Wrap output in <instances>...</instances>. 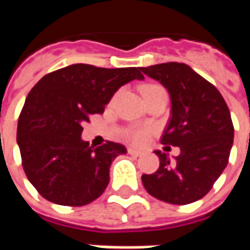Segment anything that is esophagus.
Returning a JSON list of instances; mask_svg holds the SVG:
<instances>
[{
	"label": "esophagus",
	"mask_w": 250,
	"mask_h": 250,
	"mask_svg": "<svg viewBox=\"0 0 250 250\" xmlns=\"http://www.w3.org/2000/svg\"><path fill=\"white\" fill-rule=\"evenodd\" d=\"M127 151H128V154H130V155H134V157H141L142 154H143L142 151H139V150H135V148H132V147H128V148H127Z\"/></svg>",
	"instance_id": "esophagus-1"
}]
</instances>
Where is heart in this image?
Segmentation results:
<instances>
[{
  "label": "heart",
  "mask_w": 250,
  "mask_h": 250,
  "mask_svg": "<svg viewBox=\"0 0 250 250\" xmlns=\"http://www.w3.org/2000/svg\"><path fill=\"white\" fill-rule=\"evenodd\" d=\"M154 88H159V85H146L142 88V93H145L148 89H154ZM152 132V127H134V128H128L125 131V138L134 145H142L148 139V136Z\"/></svg>",
  "instance_id": "heart-1"
}]
</instances>
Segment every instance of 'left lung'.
I'll list each match as a JSON object with an SVG mask.
<instances>
[{
	"label": "left lung",
	"instance_id": "1",
	"mask_svg": "<svg viewBox=\"0 0 250 250\" xmlns=\"http://www.w3.org/2000/svg\"><path fill=\"white\" fill-rule=\"evenodd\" d=\"M141 71L166 88L171 118L161 143L179 147L171 163L162 151L159 168L142 182L157 199L173 205L198 201L213 188L229 162L234 128L230 111L217 88L184 62L142 66Z\"/></svg>",
	"mask_w": 250,
	"mask_h": 250
}]
</instances>
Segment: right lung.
<instances>
[{
  "label": "right lung",
  "instance_id": "add662e5",
  "mask_svg": "<svg viewBox=\"0 0 250 250\" xmlns=\"http://www.w3.org/2000/svg\"><path fill=\"white\" fill-rule=\"evenodd\" d=\"M135 79H145L135 66L72 64L45 75L30 89L19 118L17 145L25 174L44 198L84 206L103 194L111 163L127 150L108 141L92 148L82 141V125L91 115L103 114L114 93Z\"/></svg>",
  "mask_w": 250,
  "mask_h": 250
}]
</instances>
